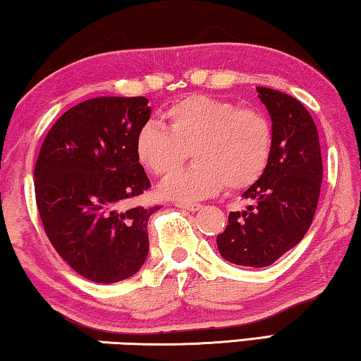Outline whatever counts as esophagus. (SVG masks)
I'll use <instances>...</instances> for the list:
<instances>
[{
	"label": "esophagus",
	"mask_w": 361,
	"mask_h": 361,
	"mask_svg": "<svg viewBox=\"0 0 361 361\" xmlns=\"http://www.w3.org/2000/svg\"><path fill=\"white\" fill-rule=\"evenodd\" d=\"M176 207L187 212H197L202 208V205H198V203H176Z\"/></svg>",
	"instance_id": "obj_1"
}]
</instances>
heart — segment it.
<instances>
[{
    "label": "heart",
    "mask_w": 361,
    "mask_h": 361,
    "mask_svg": "<svg viewBox=\"0 0 361 361\" xmlns=\"http://www.w3.org/2000/svg\"><path fill=\"white\" fill-rule=\"evenodd\" d=\"M166 128L149 122L137 135V158L151 174L168 177L185 159L197 161L163 182L164 197L189 203L224 185L241 190L260 179L271 154V127L264 114L210 96H190L164 112Z\"/></svg>",
    "instance_id": "b5f03b06"
}]
</instances>
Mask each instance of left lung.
<instances>
[{"label":"left lung","mask_w":361,"mask_h":361,"mask_svg":"<svg viewBox=\"0 0 361 361\" xmlns=\"http://www.w3.org/2000/svg\"><path fill=\"white\" fill-rule=\"evenodd\" d=\"M271 120L267 168L243 198L244 212H231L218 234L219 254L244 267H269L305 238L314 218L322 182L317 128L310 112L288 94L257 86Z\"/></svg>","instance_id":"8db88e82"}]
</instances>
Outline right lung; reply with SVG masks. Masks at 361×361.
I'll return each instance as SVG.
<instances>
[{
  "label": "right lung",
  "mask_w": 361,
  "mask_h": 361,
  "mask_svg": "<svg viewBox=\"0 0 361 361\" xmlns=\"http://www.w3.org/2000/svg\"><path fill=\"white\" fill-rule=\"evenodd\" d=\"M149 116L146 97H94L66 111L42 143L34 179L45 233L96 283L128 279L148 257V219L159 207L125 203L149 187L135 151Z\"/></svg>",
  "instance_id": "obj_1"
}]
</instances>
